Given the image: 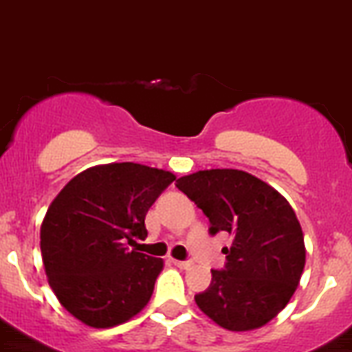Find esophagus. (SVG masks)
<instances>
[{
    "instance_id": "esophagus-1",
    "label": "esophagus",
    "mask_w": 352,
    "mask_h": 352,
    "mask_svg": "<svg viewBox=\"0 0 352 352\" xmlns=\"http://www.w3.org/2000/svg\"><path fill=\"white\" fill-rule=\"evenodd\" d=\"M172 263H173V265H175V267L182 268V270H188V268L192 265L191 261H179V259H172Z\"/></svg>"
}]
</instances>
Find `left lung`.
Wrapping results in <instances>:
<instances>
[{
    "label": "left lung",
    "mask_w": 352,
    "mask_h": 352,
    "mask_svg": "<svg viewBox=\"0 0 352 352\" xmlns=\"http://www.w3.org/2000/svg\"><path fill=\"white\" fill-rule=\"evenodd\" d=\"M177 188L210 221V233L228 231L226 267L196 305L230 331L261 328L287 305L305 267L303 231L286 198L242 170H201L180 177Z\"/></svg>",
    "instance_id": "left-lung-1"
}]
</instances>
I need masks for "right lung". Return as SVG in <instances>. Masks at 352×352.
<instances>
[{
	"instance_id": "obj_1",
	"label": "right lung",
	"mask_w": 352,
	"mask_h": 352,
	"mask_svg": "<svg viewBox=\"0 0 352 352\" xmlns=\"http://www.w3.org/2000/svg\"><path fill=\"white\" fill-rule=\"evenodd\" d=\"M173 180L145 164H98L54 198L40 228L43 267L59 303L78 321L112 328L147 305L164 263L126 243L147 236L145 215Z\"/></svg>"
}]
</instances>
